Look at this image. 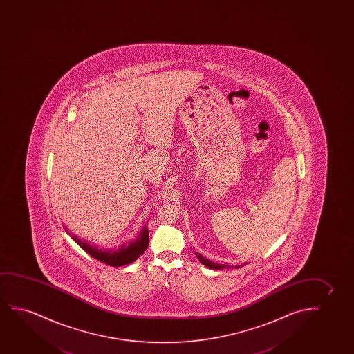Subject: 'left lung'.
<instances>
[{"label": "left lung", "instance_id": "8db88e82", "mask_svg": "<svg viewBox=\"0 0 354 354\" xmlns=\"http://www.w3.org/2000/svg\"><path fill=\"white\" fill-rule=\"evenodd\" d=\"M196 254V257H197V259H198L199 262L201 263H203L204 266L208 267V268H212V270H223V268H226V265H221V263H216V262L210 261V260H208L207 257H202L201 254H198V252H194ZM247 263V262H245ZM241 266H244V265H239V266H233V268H239Z\"/></svg>", "mask_w": 354, "mask_h": 354}]
</instances>
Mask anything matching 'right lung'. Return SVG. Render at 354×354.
I'll use <instances>...</instances> for the list:
<instances>
[{
	"instance_id": "right-lung-1",
	"label": "right lung",
	"mask_w": 354,
	"mask_h": 354,
	"mask_svg": "<svg viewBox=\"0 0 354 354\" xmlns=\"http://www.w3.org/2000/svg\"><path fill=\"white\" fill-rule=\"evenodd\" d=\"M66 232L91 257L97 259V261L106 263L109 266L112 267L124 266V265H129L131 262L136 261L138 257L145 252L146 249L149 247V243H150L149 230L146 227V225L136 236V241H133L129 244L121 245L118 249H109V250L107 249L102 250L94 245H91L86 241H82L77 236L68 232V230H66Z\"/></svg>"
}]
</instances>
